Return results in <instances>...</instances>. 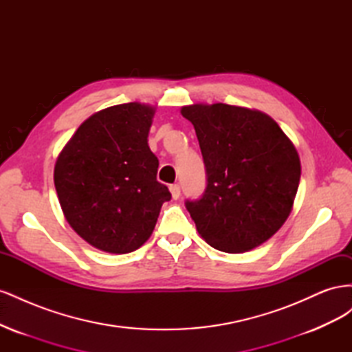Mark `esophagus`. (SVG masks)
<instances>
[{
  "label": "esophagus",
  "instance_id": "obj_1",
  "mask_svg": "<svg viewBox=\"0 0 352 352\" xmlns=\"http://www.w3.org/2000/svg\"><path fill=\"white\" fill-rule=\"evenodd\" d=\"M170 192H172L173 199H177L180 197V186L177 184L175 185H170Z\"/></svg>",
  "mask_w": 352,
  "mask_h": 352
}]
</instances>
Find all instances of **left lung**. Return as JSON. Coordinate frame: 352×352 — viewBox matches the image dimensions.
I'll return each instance as SVG.
<instances>
[{"instance_id":"8db88e82","label":"left lung","mask_w":352,"mask_h":352,"mask_svg":"<svg viewBox=\"0 0 352 352\" xmlns=\"http://www.w3.org/2000/svg\"><path fill=\"white\" fill-rule=\"evenodd\" d=\"M195 127L207 186L185 206L199 235L223 252L258 247L292 210L301 163L294 144L272 117L229 104L180 110Z\"/></svg>"}]
</instances>
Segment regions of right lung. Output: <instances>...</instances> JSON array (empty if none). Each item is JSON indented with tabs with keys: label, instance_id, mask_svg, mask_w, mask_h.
<instances>
[{
	"label": "right lung",
	"instance_id": "right-lung-1",
	"mask_svg": "<svg viewBox=\"0 0 352 352\" xmlns=\"http://www.w3.org/2000/svg\"><path fill=\"white\" fill-rule=\"evenodd\" d=\"M153 116L154 109L140 102L95 113L57 158L54 185L65 217L101 251L140 248L172 198L157 180L158 158L148 146Z\"/></svg>",
	"mask_w": 352,
	"mask_h": 352
}]
</instances>
